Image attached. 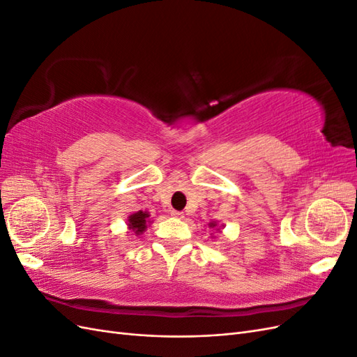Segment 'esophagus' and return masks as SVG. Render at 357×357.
Masks as SVG:
<instances>
[{
  "mask_svg": "<svg viewBox=\"0 0 357 357\" xmlns=\"http://www.w3.org/2000/svg\"><path fill=\"white\" fill-rule=\"evenodd\" d=\"M171 215H172V218H176V219H185V213H181V211L172 210V211H171Z\"/></svg>",
  "mask_w": 357,
  "mask_h": 357,
  "instance_id": "esophagus-1",
  "label": "esophagus"
}]
</instances>
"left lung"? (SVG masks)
Wrapping results in <instances>:
<instances>
[{
  "instance_id": "8db88e82",
  "label": "left lung",
  "mask_w": 357,
  "mask_h": 357,
  "mask_svg": "<svg viewBox=\"0 0 357 357\" xmlns=\"http://www.w3.org/2000/svg\"><path fill=\"white\" fill-rule=\"evenodd\" d=\"M208 228L215 229V231H219V232H220V229H223V225L220 226V228H218V223H215V222H210V223H208Z\"/></svg>"
}]
</instances>
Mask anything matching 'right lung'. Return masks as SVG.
<instances>
[{
    "instance_id": "add662e5",
    "label": "right lung",
    "mask_w": 357,
    "mask_h": 357,
    "mask_svg": "<svg viewBox=\"0 0 357 357\" xmlns=\"http://www.w3.org/2000/svg\"><path fill=\"white\" fill-rule=\"evenodd\" d=\"M128 231L131 234H135L137 236L138 235H143L147 229V226L152 223V220H150V213L149 211H135L132 214L128 215Z\"/></svg>"
}]
</instances>
